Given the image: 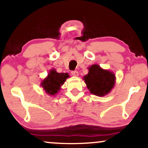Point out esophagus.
I'll list each match as a JSON object with an SVG mask.
<instances>
[{
    "mask_svg": "<svg viewBox=\"0 0 148 148\" xmlns=\"http://www.w3.org/2000/svg\"><path fill=\"white\" fill-rule=\"evenodd\" d=\"M71 74L73 76H78L79 75V73H78V71H72Z\"/></svg>",
    "mask_w": 148,
    "mask_h": 148,
    "instance_id": "1",
    "label": "esophagus"
}]
</instances>
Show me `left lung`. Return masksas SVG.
<instances>
[{
	"label": "left lung",
	"instance_id": "1",
	"mask_svg": "<svg viewBox=\"0 0 148 148\" xmlns=\"http://www.w3.org/2000/svg\"><path fill=\"white\" fill-rule=\"evenodd\" d=\"M88 70V74L84 76V79L91 94L98 96L108 94L114 86V74L102 69L98 64H92Z\"/></svg>",
	"mask_w": 148,
	"mask_h": 148
}]
</instances>
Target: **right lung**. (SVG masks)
<instances>
[{"label":"right lung","instance_id":"1","mask_svg":"<svg viewBox=\"0 0 148 148\" xmlns=\"http://www.w3.org/2000/svg\"><path fill=\"white\" fill-rule=\"evenodd\" d=\"M69 77L67 73H57L55 69H51L47 77L42 81L41 86L46 94L54 96L60 90V87Z\"/></svg>","mask_w":148,"mask_h":148}]
</instances>
